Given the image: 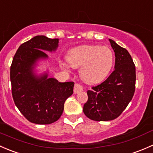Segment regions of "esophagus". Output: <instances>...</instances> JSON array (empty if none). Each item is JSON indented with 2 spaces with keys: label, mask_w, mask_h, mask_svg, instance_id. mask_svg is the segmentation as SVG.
I'll list each match as a JSON object with an SVG mask.
<instances>
[{
  "label": "esophagus",
  "mask_w": 153,
  "mask_h": 153,
  "mask_svg": "<svg viewBox=\"0 0 153 153\" xmlns=\"http://www.w3.org/2000/svg\"><path fill=\"white\" fill-rule=\"evenodd\" d=\"M83 91L82 86L80 84H78V83H76L74 85V94H78V93L81 92V91Z\"/></svg>",
  "instance_id": "34e87169"
}]
</instances>
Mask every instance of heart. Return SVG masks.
Returning a JSON list of instances; mask_svg holds the SVG:
<instances>
[{"label":"heart","mask_w":153,"mask_h":153,"mask_svg":"<svg viewBox=\"0 0 153 153\" xmlns=\"http://www.w3.org/2000/svg\"><path fill=\"white\" fill-rule=\"evenodd\" d=\"M68 61L72 67H81L79 74L85 82L94 84L102 81L109 74L114 62V53L106 45H82L69 52ZM60 65L68 68V65L62 60Z\"/></svg>","instance_id":"1"}]
</instances>
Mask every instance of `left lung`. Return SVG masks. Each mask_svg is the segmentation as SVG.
<instances>
[{
  "instance_id": "1",
  "label": "left lung",
  "mask_w": 153,
  "mask_h": 153,
  "mask_svg": "<svg viewBox=\"0 0 153 153\" xmlns=\"http://www.w3.org/2000/svg\"><path fill=\"white\" fill-rule=\"evenodd\" d=\"M115 52V70L106 80L88 90L83 107L85 115L94 121H111L119 117L130 101L135 88V67L125 48L110 39Z\"/></svg>"
}]
</instances>
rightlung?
Wrapping results in <instances>:
<instances>
[{"label":"right lung","instance_id":"add662e5","mask_svg":"<svg viewBox=\"0 0 153 153\" xmlns=\"http://www.w3.org/2000/svg\"><path fill=\"white\" fill-rule=\"evenodd\" d=\"M59 39L36 36L20 45L10 67L12 94L15 105L30 122L49 124L59 119L65 100L74 93V82H59L48 74L36 76L35 62L48 56L42 50L55 51Z\"/></svg>","mask_w":153,"mask_h":153}]
</instances>
